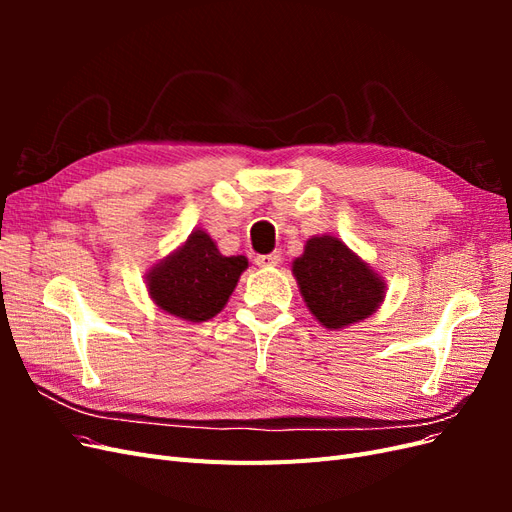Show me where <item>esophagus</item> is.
<instances>
[{"label": "esophagus", "instance_id": "obj_1", "mask_svg": "<svg viewBox=\"0 0 512 512\" xmlns=\"http://www.w3.org/2000/svg\"><path fill=\"white\" fill-rule=\"evenodd\" d=\"M256 262H258L260 267H277L282 262V254L280 252L262 254V256H256Z\"/></svg>", "mask_w": 512, "mask_h": 512}]
</instances>
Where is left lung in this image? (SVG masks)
I'll return each mask as SVG.
<instances>
[{
  "mask_svg": "<svg viewBox=\"0 0 512 512\" xmlns=\"http://www.w3.org/2000/svg\"><path fill=\"white\" fill-rule=\"evenodd\" d=\"M303 299L320 324L342 329L376 312L384 282L335 237H314L294 260Z\"/></svg>",
  "mask_w": 512,
  "mask_h": 512,
  "instance_id": "left-lung-1",
  "label": "left lung"
}]
</instances>
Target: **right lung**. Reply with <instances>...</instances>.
Returning <instances> with one entry per match:
<instances>
[{
  "label": "right lung",
  "mask_w": 512,
  "mask_h": 512,
  "mask_svg": "<svg viewBox=\"0 0 512 512\" xmlns=\"http://www.w3.org/2000/svg\"><path fill=\"white\" fill-rule=\"evenodd\" d=\"M245 267V256H222L207 232L196 230L179 252L147 275V284L164 312L203 322L222 312Z\"/></svg>",
  "instance_id": "obj_1"
}]
</instances>
